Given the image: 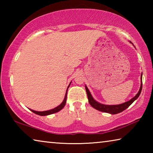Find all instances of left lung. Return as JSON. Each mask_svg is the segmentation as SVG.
I'll return each instance as SVG.
<instances>
[{
  "mask_svg": "<svg viewBox=\"0 0 153 153\" xmlns=\"http://www.w3.org/2000/svg\"><path fill=\"white\" fill-rule=\"evenodd\" d=\"M141 80H142V77H141ZM142 88V82L141 83L140 88V90L138 91V94H137L134 98H131V100H129V101L124 102L123 104L117 105H106L100 104V103L96 101L94 98H92V95L90 94V92H89L88 88L86 86V90L88 98V102L90 104V105H91L93 108H94L95 109H97L98 111H102V112L108 113L111 114H117L119 113H121L125 109H126L127 108L129 107V106L132 104V102L134 101V100H136L137 98H138V97L141 93Z\"/></svg>",
  "mask_w": 153,
  "mask_h": 153,
  "instance_id": "1",
  "label": "left lung"
}]
</instances>
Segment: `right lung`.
Wrapping results in <instances>:
<instances>
[{
	"label": "right lung",
	"mask_w": 153,
	"mask_h": 153,
	"mask_svg": "<svg viewBox=\"0 0 153 153\" xmlns=\"http://www.w3.org/2000/svg\"><path fill=\"white\" fill-rule=\"evenodd\" d=\"M67 92L65 94V98H64L63 102H62L60 105L58 106V107H56V108H53V109H51V110H49V111H33V110H32V109H30V110L32 111L33 113H34L36 114H37V115H41V116H45V115H51V114H53V113L58 112V111H61L62 108H63L65 107V103H66V101H67Z\"/></svg>",
	"instance_id": "1"
}]
</instances>
